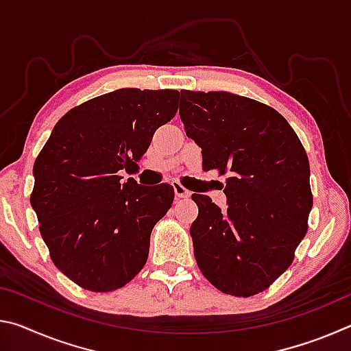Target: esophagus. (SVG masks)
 <instances>
[{"label":"esophagus","instance_id":"1","mask_svg":"<svg viewBox=\"0 0 351 351\" xmlns=\"http://www.w3.org/2000/svg\"><path fill=\"white\" fill-rule=\"evenodd\" d=\"M171 186H173L175 195H176L178 198H189L190 197V192H189L186 187L182 186L180 181H173V182H171Z\"/></svg>","mask_w":351,"mask_h":351}]
</instances>
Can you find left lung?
<instances>
[{"label":"left lung","mask_w":351,"mask_h":351,"mask_svg":"<svg viewBox=\"0 0 351 351\" xmlns=\"http://www.w3.org/2000/svg\"><path fill=\"white\" fill-rule=\"evenodd\" d=\"M180 116L203 150V170L226 176V210L192 195L198 268L224 294L263 293L289 268L308 230L313 193L305 148L280 112L237 94L182 90Z\"/></svg>","instance_id":"obj_1"}]
</instances>
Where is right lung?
I'll list each match as a JSON object with an SVG mask.
<instances>
[{
  "label": "right lung",
  "mask_w": 351,
  "mask_h": 351,
  "mask_svg": "<svg viewBox=\"0 0 351 351\" xmlns=\"http://www.w3.org/2000/svg\"><path fill=\"white\" fill-rule=\"evenodd\" d=\"M180 91L122 88L69 110L34 164L31 204L51 260L83 289L110 293L144 268L150 234L171 207L170 184L134 173Z\"/></svg>",
  "instance_id": "1"
}]
</instances>
